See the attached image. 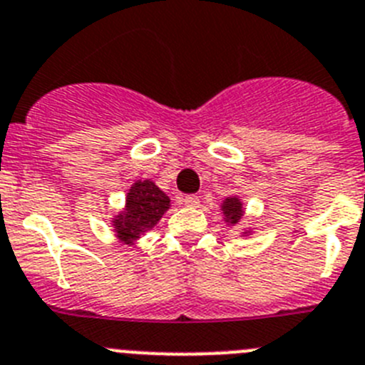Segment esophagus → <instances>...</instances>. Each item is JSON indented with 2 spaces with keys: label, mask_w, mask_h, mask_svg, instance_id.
<instances>
[{
  "label": "esophagus",
  "mask_w": 365,
  "mask_h": 365,
  "mask_svg": "<svg viewBox=\"0 0 365 365\" xmlns=\"http://www.w3.org/2000/svg\"><path fill=\"white\" fill-rule=\"evenodd\" d=\"M183 203H185L187 207H198L200 198L196 195H187V196H183Z\"/></svg>",
  "instance_id": "obj_1"
}]
</instances>
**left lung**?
I'll return each instance as SVG.
<instances>
[{"label": "left lung", "mask_w": 365, "mask_h": 365, "mask_svg": "<svg viewBox=\"0 0 365 365\" xmlns=\"http://www.w3.org/2000/svg\"><path fill=\"white\" fill-rule=\"evenodd\" d=\"M223 216H225V222L227 223H238V220L244 216V207H242V202H240L236 196H229V198L223 200L222 205Z\"/></svg>", "instance_id": "obj_1"}]
</instances>
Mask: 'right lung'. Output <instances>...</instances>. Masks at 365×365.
Segmentation results:
<instances>
[{
	"instance_id": "obj_1",
	"label": "right lung",
	"mask_w": 365,
	"mask_h": 365,
	"mask_svg": "<svg viewBox=\"0 0 365 365\" xmlns=\"http://www.w3.org/2000/svg\"><path fill=\"white\" fill-rule=\"evenodd\" d=\"M169 203V196L154 182L138 180L127 192L125 209L113 220L116 236L125 244H133L140 235L150 231L160 222Z\"/></svg>"
}]
</instances>
